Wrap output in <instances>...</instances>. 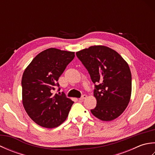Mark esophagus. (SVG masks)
I'll list each match as a JSON object with an SVG mask.
<instances>
[{"instance_id":"esophagus-1","label":"esophagus","mask_w":155,"mask_h":155,"mask_svg":"<svg viewBox=\"0 0 155 155\" xmlns=\"http://www.w3.org/2000/svg\"><path fill=\"white\" fill-rule=\"evenodd\" d=\"M85 98H87V95L86 94H83V95H82L81 97L79 98V100H83V99H84Z\"/></svg>"}]
</instances>
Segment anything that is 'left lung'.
<instances>
[{
    "label": "left lung",
    "mask_w": 155,
    "mask_h": 155,
    "mask_svg": "<svg viewBox=\"0 0 155 155\" xmlns=\"http://www.w3.org/2000/svg\"><path fill=\"white\" fill-rule=\"evenodd\" d=\"M94 84L97 106L92 114L103 121H111L123 113L132 90L130 68L123 58L109 47L92 46L76 52Z\"/></svg>",
    "instance_id": "1"
}]
</instances>
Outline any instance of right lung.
<instances>
[{
	"label": "right lung",
	"instance_id": "obj_1",
	"mask_svg": "<svg viewBox=\"0 0 155 155\" xmlns=\"http://www.w3.org/2000/svg\"><path fill=\"white\" fill-rule=\"evenodd\" d=\"M74 58V52L50 48L36 56L23 72V107L42 127H57L67 119L74 102L64 93L53 95L52 92L55 86L59 87L58 78Z\"/></svg>",
	"mask_w": 155,
	"mask_h": 155
}]
</instances>
